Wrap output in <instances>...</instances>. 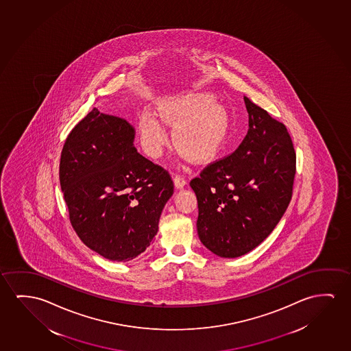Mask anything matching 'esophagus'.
<instances>
[{"mask_svg": "<svg viewBox=\"0 0 351 351\" xmlns=\"http://www.w3.org/2000/svg\"><path fill=\"white\" fill-rule=\"evenodd\" d=\"M173 183H175V187H176V189H181L187 184V180H186L182 175L176 173V175L173 176Z\"/></svg>", "mask_w": 351, "mask_h": 351, "instance_id": "esophagus-1", "label": "esophagus"}]
</instances>
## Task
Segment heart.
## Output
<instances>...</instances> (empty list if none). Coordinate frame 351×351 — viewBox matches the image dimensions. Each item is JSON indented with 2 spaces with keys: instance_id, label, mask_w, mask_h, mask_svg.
I'll return each mask as SVG.
<instances>
[{
  "instance_id": "1",
  "label": "heart",
  "mask_w": 351,
  "mask_h": 351,
  "mask_svg": "<svg viewBox=\"0 0 351 351\" xmlns=\"http://www.w3.org/2000/svg\"><path fill=\"white\" fill-rule=\"evenodd\" d=\"M210 100L182 97L162 102L159 114L145 110L140 116L138 129L143 151L149 157L162 154L168 143V132L161 118L173 128V143L194 160H204L219 147L224 130V116L217 106H210Z\"/></svg>"
}]
</instances>
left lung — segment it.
<instances>
[{
	"instance_id": "8db88e82",
	"label": "left lung",
	"mask_w": 351,
	"mask_h": 351,
	"mask_svg": "<svg viewBox=\"0 0 351 351\" xmlns=\"http://www.w3.org/2000/svg\"><path fill=\"white\" fill-rule=\"evenodd\" d=\"M249 130L233 153L210 162L189 184L198 200L199 239L219 257L257 247L290 204L295 152L290 134L244 97Z\"/></svg>"
}]
</instances>
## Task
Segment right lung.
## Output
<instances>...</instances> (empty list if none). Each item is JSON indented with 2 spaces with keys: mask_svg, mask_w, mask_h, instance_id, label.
Segmentation results:
<instances>
[{
  "mask_svg": "<svg viewBox=\"0 0 351 351\" xmlns=\"http://www.w3.org/2000/svg\"><path fill=\"white\" fill-rule=\"evenodd\" d=\"M134 136L125 119L94 107L69 134L59 165L75 232L116 262L135 258L152 244L173 193L168 170L137 152Z\"/></svg>",
  "mask_w": 351,
  "mask_h": 351,
  "instance_id": "right-lung-1",
  "label": "right lung"
}]
</instances>
